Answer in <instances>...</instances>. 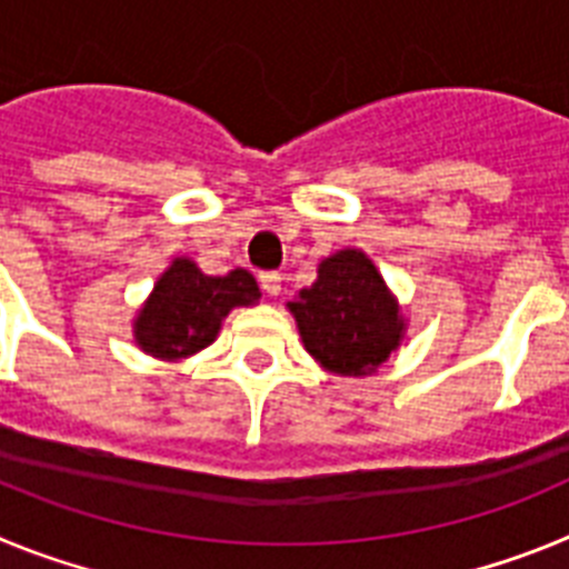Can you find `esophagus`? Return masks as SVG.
<instances>
[{
	"label": "esophagus",
	"instance_id": "esophagus-1",
	"mask_svg": "<svg viewBox=\"0 0 569 569\" xmlns=\"http://www.w3.org/2000/svg\"><path fill=\"white\" fill-rule=\"evenodd\" d=\"M259 281H261V290H264L268 296H279L281 293V273H276V270L261 273Z\"/></svg>",
	"mask_w": 569,
	"mask_h": 569
}]
</instances>
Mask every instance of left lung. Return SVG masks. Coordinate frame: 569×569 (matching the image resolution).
<instances>
[{
	"label": "left lung",
	"instance_id": "1",
	"mask_svg": "<svg viewBox=\"0 0 569 569\" xmlns=\"http://www.w3.org/2000/svg\"><path fill=\"white\" fill-rule=\"evenodd\" d=\"M305 350L325 370L365 376L390 359L405 319L376 264L361 250H339L319 264L310 288L288 305Z\"/></svg>",
	"mask_w": 569,
	"mask_h": 569
}]
</instances>
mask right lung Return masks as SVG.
<instances>
[{
    "label": "right lung",
    "mask_w": 569,
    "mask_h": 569,
    "mask_svg": "<svg viewBox=\"0 0 569 569\" xmlns=\"http://www.w3.org/2000/svg\"><path fill=\"white\" fill-rule=\"evenodd\" d=\"M259 296V284L248 270L204 276L184 256L173 259L136 316V345L156 359H188L219 336L230 310L253 305Z\"/></svg>",
    "instance_id": "obj_1"
}]
</instances>
